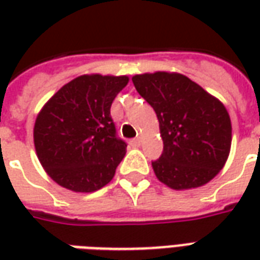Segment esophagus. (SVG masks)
<instances>
[{
    "instance_id": "obj_1",
    "label": "esophagus",
    "mask_w": 260,
    "mask_h": 260,
    "mask_svg": "<svg viewBox=\"0 0 260 260\" xmlns=\"http://www.w3.org/2000/svg\"><path fill=\"white\" fill-rule=\"evenodd\" d=\"M129 143H131V146L139 147L142 145V139H141V138H136V139H132V141H131Z\"/></svg>"
}]
</instances>
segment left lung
<instances>
[{"mask_svg":"<svg viewBox=\"0 0 260 260\" xmlns=\"http://www.w3.org/2000/svg\"><path fill=\"white\" fill-rule=\"evenodd\" d=\"M136 90L156 111L163 154L152 167L175 191L199 188L223 169L231 150V119L217 97L177 72L132 76Z\"/></svg>","mask_w":260,"mask_h":260,"instance_id":"1","label":"left lung"}]
</instances>
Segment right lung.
<instances>
[{
  "mask_svg": "<svg viewBox=\"0 0 260 260\" xmlns=\"http://www.w3.org/2000/svg\"><path fill=\"white\" fill-rule=\"evenodd\" d=\"M126 75L86 74L64 85L42 107L33 128L39 161L59 186L87 193L106 186L126 153L110 108Z\"/></svg>",
  "mask_w": 260,
  "mask_h": 260,
  "instance_id": "add662e5",
  "label": "right lung"
}]
</instances>
